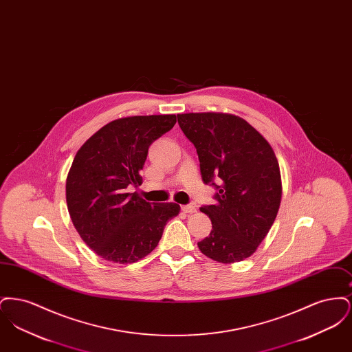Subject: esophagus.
<instances>
[{"label": "esophagus", "mask_w": 352, "mask_h": 352, "mask_svg": "<svg viewBox=\"0 0 352 352\" xmlns=\"http://www.w3.org/2000/svg\"><path fill=\"white\" fill-rule=\"evenodd\" d=\"M182 211L186 214H192L197 211V208L192 204H187V206H182Z\"/></svg>", "instance_id": "1"}]
</instances>
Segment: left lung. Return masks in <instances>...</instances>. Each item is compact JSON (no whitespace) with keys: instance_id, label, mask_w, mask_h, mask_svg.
Listing matches in <instances>:
<instances>
[{"instance_id":"left-lung-1","label":"left lung","mask_w":352,"mask_h":352,"mask_svg":"<svg viewBox=\"0 0 352 352\" xmlns=\"http://www.w3.org/2000/svg\"><path fill=\"white\" fill-rule=\"evenodd\" d=\"M184 135L194 144L201 179L215 185L217 203L201 207L212 223L198 243L203 254L223 264L253 254L277 217L283 184L268 141L244 118L219 112L177 115Z\"/></svg>"}]
</instances>
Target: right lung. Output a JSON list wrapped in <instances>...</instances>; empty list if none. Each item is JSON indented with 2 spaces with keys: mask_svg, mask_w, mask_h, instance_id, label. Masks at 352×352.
<instances>
[{
  "mask_svg": "<svg viewBox=\"0 0 352 352\" xmlns=\"http://www.w3.org/2000/svg\"><path fill=\"white\" fill-rule=\"evenodd\" d=\"M175 115L118 118L91 135L78 151L66 181V201L74 227L101 258L132 264L161 240L177 203H149L129 184L140 186V170L151 142L168 132Z\"/></svg>",
  "mask_w": 352,
  "mask_h": 352,
  "instance_id": "right-lung-1",
  "label": "right lung"
}]
</instances>
